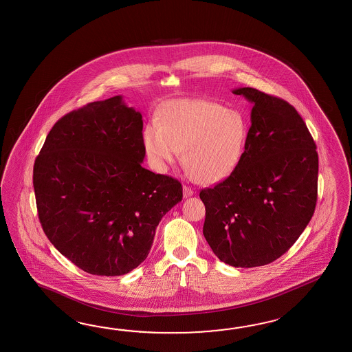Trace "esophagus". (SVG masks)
Instances as JSON below:
<instances>
[{"label":"esophagus","mask_w":352,"mask_h":352,"mask_svg":"<svg viewBox=\"0 0 352 352\" xmlns=\"http://www.w3.org/2000/svg\"><path fill=\"white\" fill-rule=\"evenodd\" d=\"M182 191H184V197H185V199H186V197H192V195H194V190H192L191 188H188V186H186V185L182 188Z\"/></svg>","instance_id":"esophagus-1"}]
</instances>
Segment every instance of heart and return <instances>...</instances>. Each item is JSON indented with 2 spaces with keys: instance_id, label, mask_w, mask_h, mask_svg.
<instances>
[{
  "instance_id": "b5f03b06",
  "label": "heart",
  "mask_w": 352,
  "mask_h": 352,
  "mask_svg": "<svg viewBox=\"0 0 352 352\" xmlns=\"http://www.w3.org/2000/svg\"><path fill=\"white\" fill-rule=\"evenodd\" d=\"M247 138L243 115L201 98L171 101L162 111V124L153 120L143 131L144 151L157 170L164 171L184 151L190 175L205 185L236 171Z\"/></svg>"
}]
</instances>
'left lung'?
Returning a JSON list of instances; mask_svg holds the SVG:
<instances>
[{"label":"left lung","instance_id":"1","mask_svg":"<svg viewBox=\"0 0 352 352\" xmlns=\"http://www.w3.org/2000/svg\"><path fill=\"white\" fill-rule=\"evenodd\" d=\"M233 94L254 104L245 152L236 171L200 191L203 227L215 256L234 267L275 261L313 217L318 153L294 107L252 87Z\"/></svg>","mask_w":352,"mask_h":352}]
</instances>
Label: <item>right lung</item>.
<instances>
[{
	"label": "right lung",
	"instance_id": "right-lung-1",
	"mask_svg": "<svg viewBox=\"0 0 352 352\" xmlns=\"http://www.w3.org/2000/svg\"><path fill=\"white\" fill-rule=\"evenodd\" d=\"M143 120L123 96L95 101L53 125L34 164L41 227L92 275L120 276L147 258L155 228L182 200L176 179L142 166Z\"/></svg>",
	"mask_w": 352,
	"mask_h": 352
}]
</instances>
